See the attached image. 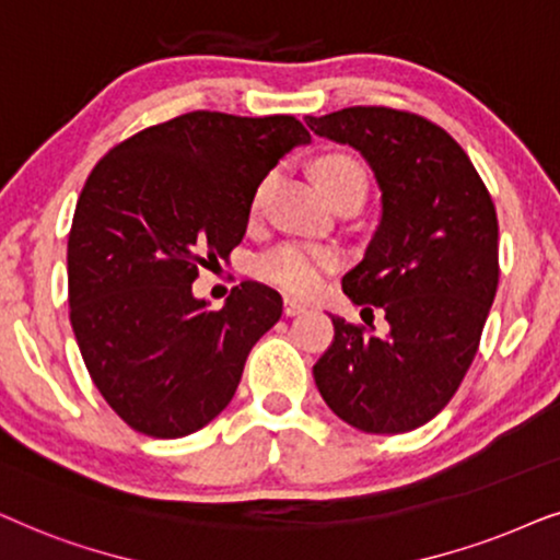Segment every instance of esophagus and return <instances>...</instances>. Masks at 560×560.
<instances>
[{"label": "esophagus", "mask_w": 560, "mask_h": 560, "mask_svg": "<svg viewBox=\"0 0 560 560\" xmlns=\"http://www.w3.org/2000/svg\"><path fill=\"white\" fill-rule=\"evenodd\" d=\"M302 312H307V304L296 302V300H292V296H287V300H284V315L294 317V315H302Z\"/></svg>", "instance_id": "esophagus-1"}]
</instances>
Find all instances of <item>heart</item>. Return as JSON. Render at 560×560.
Here are the masks:
<instances>
[{
    "label": "heart",
    "mask_w": 560,
    "mask_h": 560,
    "mask_svg": "<svg viewBox=\"0 0 560 560\" xmlns=\"http://www.w3.org/2000/svg\"><path fill=\"white\" fill-rule=\"evenodd\" d=\"M317 178L323 184L327 197L358 186L366 191V174H363L361 163L348 159V155H327L317 163ZM266 184L256 194V205L264 197ZM338 266V253L327 245L315 243H281L271 253H266L258 264V273L266 281L281 287L284 292L292 294H312L323 284L325 273Z\"/></svg>",
    "instance_id": "b5f03b06"
}]
</instances>
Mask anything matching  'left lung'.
Masks as SVG:
<instances>
[{"instance_id": "left-lung-1", "label": "left lung", "mask_w": 560, "mask_h": 560, "mask_svg": "<svg viewBox=\"0 0 560 560\" xmlns=\"http://www.w3.org/2000/svg\"><path fill=\"white\" fill-rule=\"evenodd\" d=\"M304 122L374 171L382 218L342 292L389 325L378 335L330 315L335 340L312 369L315 384L342 422L409 432L448 405L479 348L499 284L494 205L464 148L430 119L346 107Z\"/></svg>"}]
</instances>
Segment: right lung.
Returning <instances> with one entry per match:
<instances>
[{
	"label": "right lung",
	"mask_w": 560,
	"mask_h": 560,
	"mask_svg": "<svg viewBox=\"0 0 560 560\" xmlns=\"http://www.w3.org/2000/svg\"><path fill=\"white\" fill-rule=\"evenodd\" d=\"M307 143L289 115L202 109L140 130L89 174L69 235L71 327L96 389L132 430L184 438L230 405L281 296L243 281L210 310L191 284L243 241L268 171Z\"/></svg>",
	"instance_id": "obj_1"
}]
</instances>
